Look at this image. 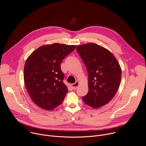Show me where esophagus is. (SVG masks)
<instances>
[{
  "instance_id": "esophagus-1",
  "label": "esophagus",
  "mask_w": 146,
  "mask_h": 146,
  "mask_svg": "<svg viewBox=\"0 0 146 146\" xmlns=\"http://www.w3.org/2000/svg\"><path fill=\"white\" fill-rule=\"evenodd\" d=\"M78 86H79V82L76 81L75 83H73V84H72V87L73 90H76Z\"/></svg>"
}]
</instances>
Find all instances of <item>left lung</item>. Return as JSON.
<instances>
[{
  "label": "left lung",
  "mask_w": 146,
  "mask_h": 146,
  "mask_svg": "<svg viewBox=\"0 0 146 146\" xmlns=\"http://www.w3.org/2000/svg\"><path fill=\"white\" fill-rule=\"evenodd\" d=\"M76 50L88 74V92L82 99L87 105L99 108L114 96L121 79V69L115 56L96 44L77 46Z\"/></svg>",
  "instance_id": "8db88e82"
}]
</instances>
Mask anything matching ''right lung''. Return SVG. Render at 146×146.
<instances>
[{
    "label": "right lung",
    "mask_w": 146,
    "mask_h": 146,
    "mask_svg": "<svg viewBox=\"0 0 146 146\" xmlns=\"http://www.w3.org/2000/svg\"><path fill=\"white\" fill-rule=\"evenodd\" d=\"M76 48L54 43L41 46L26 60L24 78L27 90L38 107L51 110L61 105L68 92L64 74L60 69L63 59Z\"/></svg>",
    "instance_id": "obj_1"
}]
</instances>
